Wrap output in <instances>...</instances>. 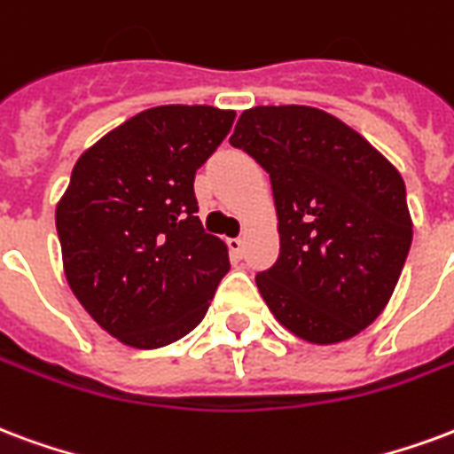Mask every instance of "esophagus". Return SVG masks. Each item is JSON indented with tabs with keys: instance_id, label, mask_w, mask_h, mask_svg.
<instances>
[{
	"instance_id": "34e87169",
	"label": "esophagus",
	"mask_w": 454,
	"mask_h": 454,
	"mask_svg": "<svg viewBox=\"0 0 454 454\" xmlns=\"http://www.w3.org/2000/svg\"><path fill=\"white\" fill-rule=\"evenodd\" d=\"M243 247H245L243 238H231V240H228V250H231V254H233L236 260L243 257Z\"/></svg>"
}]
</instances>
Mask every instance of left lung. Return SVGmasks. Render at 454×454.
Here are the masks:
<instances>
[{"instance_id":"obj_1","label":"left lung","mask_w":454,"mask_h":454,"mask_svg":"<svg viewBox=\"0 0 454 454\" xmlns=\"http://www.w3.org/2000/svg\"><path fill=\"white\" fill-rule=\"evenodd\" d=\"M231 144L270 173L281 247L254 281L274 317L312 344L365 330L411 247L397 168L317 107L245 110Z\"/></svg>"}]
</instances>
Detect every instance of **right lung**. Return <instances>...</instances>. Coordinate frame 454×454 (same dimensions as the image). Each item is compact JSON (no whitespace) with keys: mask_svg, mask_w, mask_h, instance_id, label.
Here are the masks:
<instances>
[{"mask_svg":"<svg viewBox=\"0 0 454 454\" xmlns=\"http://www.w3.org/2000/svg\"><path fill=\"white\" fill-rule=\"evenodd\" d=\"M233 110H144L76 160L57 204L74 295L127 347L159 348L192 332L231 262L197 216L194 176L221 146Z\"/></svg>","mask_w":454,"mask_h":454,"instance_id":"add662e5","label":"right lung"}]
</instances>
